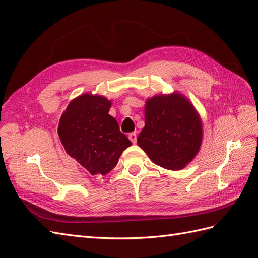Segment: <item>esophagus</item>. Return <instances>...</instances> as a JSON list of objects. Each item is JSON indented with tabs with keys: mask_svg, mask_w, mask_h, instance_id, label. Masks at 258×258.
Masks as SVG:
<instances>
[{
	"mask_svg": "<svg viewBox=\"0 0 258 258\" xmlns=\"http://www.w3.org/2000/svg\"><path fill=\"white\" fill-rule=\"evenodd\" d=\"M128 139H130V141H131L132 143H133V144L136 143V139H137V137H136V133H135V132H133V133H130V134H128Z\"/></svg>",
	"mask_w": 258,
	"mask_h": 258,
	"instance_id": "obj_1",
	"label": "esophagus"
}]
</instances>
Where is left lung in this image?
Listing matches in <instances>:
<instances>
[{
    "label": "left lung",
    "instance_id": "1",
    "mask_svg": "<svg viewBox=\"0 0 258 258\" xmlns=\"http://www.w3.org/2000/svg\"><path fill=\"white\" fill-rule=\"evenodd\" d=\"M202 131L199 113L183 94H157L146 100L145 126L137 145L154 164L180 170L199 153Z\"/></svg>",
    "mask_w": 258,
    "mask_h": 258
}]
</instances>
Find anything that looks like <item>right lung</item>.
<instances>
[{
  "label": "right lung",
  "mask_w": 258,
  "mask_h": 258,
  "mask_svg": "<svg viewBox=\"0 0 258 258\" xmlns=\"http://www.w3.org/2000/svg\"><path fill=\"white\" fill-rule=\"evenodd\" d=\"M111 105L102 95L85 93L70 102L59 121L58 135L66 153L92 176L109 173L132 145L109 114Z\"/></svg>",
  "instance_id": "1"
}]
</instances>
